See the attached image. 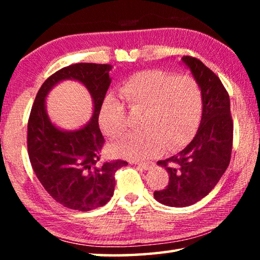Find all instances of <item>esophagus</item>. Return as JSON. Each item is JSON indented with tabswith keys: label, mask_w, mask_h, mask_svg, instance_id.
I'll list each match as a JSON object with an SVG mask.
<instances>
[{
	"label": "esophagus",
	"mask_w": 260,
	"mask_h": 260,
	"mask_svg": "<svg viewBox=\"0 0 260 260\" xmlns=\"http://www.w3.org/2000/svg\"><path fill=\"white\" fill-rule=\"evenodd\" d=\"M136 165L143 170H149L151 167V162H136Z\"/></svg>",
	"instance_id": "esophagus-1"
}]
</instances>
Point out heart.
I'll return each instance as SVG.
<instances>
[{"mask_svg": "<svg viewBox=\"0 0 260 260\" xmlns=\"http://www.w3.org/2000/svg\"><path fill=\"white\" fill-rule=\"evenodd\" d=\"M118 94L103 100L99 125L110 138H118L127 128V113H141L142 132L122 136L111 144L112 153L143 160L164 151H178L190 142L203 114L201 86L190 76H175L162 70H147L133 74L121 83Z\"/></svg>", "mask_w": 260, "mask_h": 260, "instance_id": "obj_1", "label": "heart"}]
</instances>
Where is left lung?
<instances>
[{
    "mask_svg": "<svg viewBox=\"0 0 260 260\" xmlns=\"http://www.w3.org/2000/svg\"><path fill=\"white\" fill-rule=\"evenodd\" d=\"M203 94V114L195 138L177 155L158 160L169 173L165 189L153 192L159 203L184 208L204 199L219 182L231 161L233 119L226 88L200 59L183 56Z\"/></svg>",
    "mask_w": 260,
    "mask_h": 260,
    "instance_id": "left-lung-1",
    "label": "left lung"
}]
</instances>
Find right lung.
<instances>
[{"instance_id":"obj_1","label":"right lung","mask_w":260,"mask_h":260,"mask_svg":"<svg viewBox=\"0 0 260 260\" xmlns=\"http://www.w3.org/2000/svg\"><path fill=\"white\" fill-rule=\"evenodd\" d=\"M112 65L78 63L60 69L39 89L27 124L30 165L47 192L65 208L90 211L108 203L114 191V174L127 161L101 162L105 140L99 126V111L109 89ZM81 82L92 95L94 112L91 121L77 131H61L45 111V98L59 81Z\"/></svg>"}]
</instances>
